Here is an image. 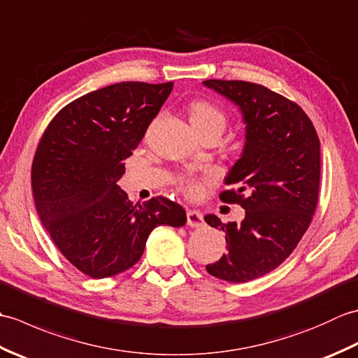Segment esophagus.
<instances>
[{"label":"esophagus","mask_w":358,"mask_h":358,"mask_svg":"<svg viewBox=\"0 0 358 358\" xmlns=\"http://www.w3.org/2000/svg\"><path fill=\"white\" fill-rule=\"evenodd\" d=\"M187 224L191 227H200L204 224V218L200 210L192 209L187 210Z\"/></svg>","instance_id":"34e87169"}]
</instances>
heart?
Returning <instances> with one entry per match:
<instances>
[{"mask_svg": "<svg viewBox=\"0 0 358 358\" xmlns=\"http://www.w3.org/2000/svg\"><path fill=\"white\" fill-rule=\"evenodd\" d=\"M189 117L191 123L196 129V132L206 131V129H220L224 131L226 127V115L222 109H218L215 104L209 101H194L189 106ZM206 181H210V177H195V175H183L178 180V186L181 191H185L189 196H200Z\"/></svg>", "mask_w": 358, "mask_h": 358, "instance_id": "heart-1", "label": "heart"}]
</instances>
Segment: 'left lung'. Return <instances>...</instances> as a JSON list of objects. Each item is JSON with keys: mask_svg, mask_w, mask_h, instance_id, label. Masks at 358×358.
<instances>
[{"mask_svg": "<svg viewBox=\"0 0 358 358\" xmlns=\"http://www.w3.org/2000/svg\"><path fill=\"white\" fill-rule=\"evenodd\" d=\"M240 109L246 124L245 148L224 178V203L246 210L240 224L204 222L226 234L227 254L206 269L217 278L245 283L264 275L292 254L313 222L320 186V140L299 104L262 85L206 80Z\"/></svg>", "mask_w": 358, "mask_h": 358, "instance_id": "1", "label": "left lung"}]
</instances>
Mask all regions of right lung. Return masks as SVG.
Wrapping results in <instances>:
<instances>
[{"instance_id":"add662e5","label":"right lung","mask_w":358,"mask_h":358,"mask_svg":"<svg viewBox=\"0 0 358 358\" xmlns=\"http://www.w3.org/2000/svg\"><path fill=\"white\" fill-rule=\"evenodd\" d=\"M173 83L124 81L83 95L45 129L32 163V191L45 231L67 260L92 278L140 260L159 224H186L178 203L157 196L134 204L117 181Z\"/></svg>"}]
</instances>
